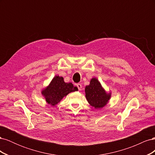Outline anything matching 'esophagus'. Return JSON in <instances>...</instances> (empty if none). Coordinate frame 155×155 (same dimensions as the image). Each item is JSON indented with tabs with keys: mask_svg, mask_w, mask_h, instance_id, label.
Listing matches in <instances>:
<instances>
[{
	"mask_svg": "<svg viewBox=\"0 0 155 155\" xmlns=\"http://www.w3.org/2000/svg\"><path fill=\"white\" fill-rule=\"evenodd\" d=\"M76 85H77V87L78 88V90L79 91H81V88H82V85H81V84L80 83H78Z\"/></svg>",
	"mask_w": 155,
	"mask_h": 155,
	"instance_id": "obj_1",
	"label": "esophagus"
}]
</instances>
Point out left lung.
<instances>
[{
  "mask_svg": "<svg viewBox=\"0 0 155 155\" xmlns=\"http://www.w3.org/2000/svg\"><path fill=\"white\" fill-rule=\"evenodd\" d=\"M85 92L88 104L95 109L105 107L111 97V92H107L96 78L91 79L90 84L85 87Z\"/></svg>",
  "mask_w": 155,
  "mask_h": 155,
  "instance_id": "1",
  "label": "left lung"
}]
</instances>
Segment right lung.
Here are the masks:
<instances>
[{"mask_svg":"<svg viewBox=\"0 0 155 155\" xmlns=\"http://www.w3.org/2000/svg\"><path fill=\"white\" fill-rule=\"evenodd\" d=\"M78 91L72 83H65L61 76H55L49 85L43 89L41 94L46 102L51 106H55L69 93Z\"/></svg>","mask_w":155,"mask_h":155,"instance_id":"add662e5","label":"right lung"}]
</instances>
